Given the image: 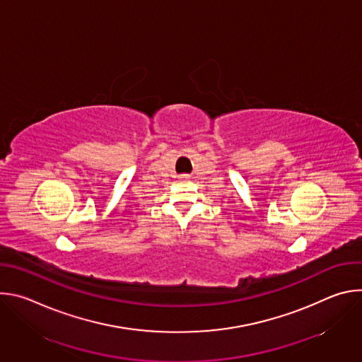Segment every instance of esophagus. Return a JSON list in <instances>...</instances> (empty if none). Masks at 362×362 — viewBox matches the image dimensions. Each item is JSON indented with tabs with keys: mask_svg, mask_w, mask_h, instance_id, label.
<instances>
[{
	"mask_svg": "<svg viewBox=\"0 0 362 362\" xmlns=\"http://www.w3.org/2000/svg\"><path fill=\"white\" fill-rule=\"evenodd\" d=\"M179 179H180V180H187V179H189V175H182V176H179Z\"/></svg>",
	"mask_w": 362,
	"mask_h": 362,
	"instance_id": "esophagus-1",
	"label": "esophagus"
}]
</instances>
